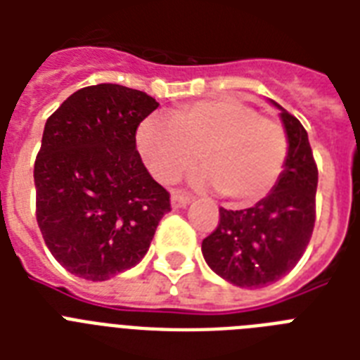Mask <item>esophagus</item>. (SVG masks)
I'll return each mask as SVG.
<instances>
[{
    "label": "esophagus",
    "mask_w": 360,
    "mask_h": 360,
    "mask_svg": "<svg viewBox=\"0 0 360 360\" xmlns=\"http://www.w3.org/2000/svg\"><path fill=\"white\" fill-rule=\"evenodd\" d=\"M191 203V198L183 194V192H174L172 194V207L174 209H181V207H186Z\"/></svg>",
    "instance_id": "esophagus-1"
}]
</instances>
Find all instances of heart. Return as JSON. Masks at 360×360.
<instances>
[{"label": "heart", "instance_id": "heart-1", "mask_svg": "<svg viewBox=\"0 0 360 360\" xmlns=\"http://www.w3.org/2000/svg\"><path fill=\"white\" fill-rule=\"evenodd\" d=\"M136 147L153 177L174 183L196 166L202 186L219 188L233 205L259 202L284 172L290 140L282 123L262 117L236 98L188 104L172 121L146 117L136 129Z\"/></svg>", "mask_w": 360, "mask_h": 360}]
</instances>
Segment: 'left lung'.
I'll list each match as a JSON object with an SVG mask.
<instances>
[{"instance_id":"1","label":"left lung","mask_w":360,"mask_h":360,"mask_svg":"<svg viewBox=\"0 0 360 360\" xmlns=\"http://www.w3.org/2000/svg\"><path fill=\"white\" fill-rule=\"evenodd\" d=\"M280 110L290 155L278 183L256 205L239 211L220 207L217 230L202 243L214 273L239 288H263L295 267L316 222L318 166L301 121Z\"/></svg>"}]
</instances>
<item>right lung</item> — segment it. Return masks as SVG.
<instances>
[{"label": "right lung", "instance_id": "right-lung-1", "mask_svg": "<svg viewBox=\"0 0 360 360\" xmlns=\"http://www.w3.org/2000/svg\"><path fill=\"white\" fill-rule=\"evenodd\" d=\"M158 103L98 84L72 93L44 124L37 155V224L69 273L103 282L141 262L169 209L136 149V129Z\"/></svg>", "mask_w": 360, "mask_h": 360}]
</instances>
